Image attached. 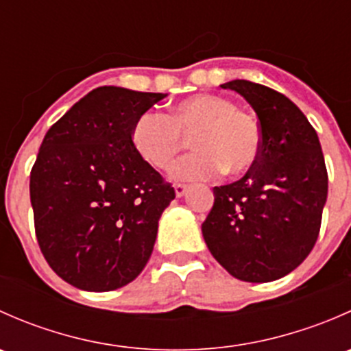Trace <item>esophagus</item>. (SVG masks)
I'll list each match as a JSON object with an SVG mask.
<instances>
[{"label": "esophagus", "instance_id": "1", "mask_svg": "<svg viewBox=\"0 0 351 351\" xmlns=\"http://www.w3.org/2000/svg\"><path fill=\"white\" fill-rule=\"evenodd\" d=\"M186 192H189V186H186V185H182V183L175 185V193H176V197H178V198L185 195Z\"/></svg>", "mask_w": 351, "mask_h": 351}]
</instances>
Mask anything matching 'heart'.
Listing matches in <instances>:
<instances>
[{
    "mask_svg": "<svg viewBox=\"0 0 351 351\" xmlns=\"http://www.w3.org/2000/svg\"><path fill=\"white\" fill-rule=\"evenodd\" d=\"M189 137L193 153L176 161L169 173L176 182H204L224 169L231 175L247 171L263 144L256 119L217 95L185 98L173 105L168 117L143 113L130 132L137 154L158 169L171 166Z\"/></svg>",
    "mask_w": 351,
    "mask_h": 351,
    "instance_id": "heart-1",
    "label": "heart"
}]
</instances>
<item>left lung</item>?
Segmentation results:
<instances>
[{
    "mask_svg": "<svg viewBox=\"0 0 351 351\" xmlns=\"http://www.w3.org/2000/svg\"><path fill=\"white\" fill-rule=\"evenodd\" d=\"M221 88L251 105L263 144L241 180L214 186V207L202 234L232 277L253 284L277 280L306 260L319 234L328 198L319 137L285 95L246 80Z\"/></svg>",
    "mask_w": 351,
    "mask_h": 351,
    "instance_id": "1",
    "label": "left lung"
}]
</instances>
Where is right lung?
Wrapping results in <instances>:
<instances>
[{
  "label": "right lung",
  "mask_w": 351,
  "mask_h": 351,
  "mask_svg": "<svg viewBox=\"0 0 351 351\" xmlns=\"http://www.w3.org/2000/svg\"><path fill=\"white\" fill-rule=\"evenodd\" d=\"M165 93L100 86L45 134L30 173L38 246L76 289L108 292L146 267L175 190L134 149L130 132Z\"/></svg>",
  "instance_id": "obj_1"
}]
</instances>
